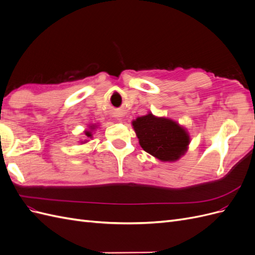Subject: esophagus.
<instances>
[{"mask_svg":"<svg viewBox=\"0 0 255 255\" xmlns=\"http://www.w3.org/2000/svg\"><path fill=\"white\" fill-rule=\"evenodd\" d=\"M119 120H120V119H119Z\"/></svg>","mask_w":255,"mask_h":255,"instance_id":"esophagus-1","label":"esophagus"}]
</instances>
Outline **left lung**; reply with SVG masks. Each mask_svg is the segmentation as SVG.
Returning <instances> with one entry per match:
<instances>
[{
  "label": "left lung",
  "instance_id": "8db88e82",
  "mask_svg": "<svg viewBox=\"0 0 255 255\" xmlns=\"http://www.w3.org/2000/svg\"><path fill=\"white\" fill-rule=\"evenodd\" d=\"M133 127L141 148L160 160H176L187 150V132L170 119L149 114L133 121Z\"/></svg>",
  "mask_w": 255,
  "mask_h": 255
}]
</instances>
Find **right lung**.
<instances>
[{"mask_svg":"<svg viewBox=\"0 0 255 255\" xmlns=\"http://www.w3.org/2000/svg\"><path fill=\"white\" fill-rule=\"evenodd\" d=\"M86 136L87 137H91V133L90 132H86Z\"/></svg>","mask_w":255,"mask_h":255,"instance_id":"add662e5","label":"right lung"}]
</instances>
